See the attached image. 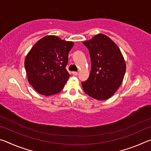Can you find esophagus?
<instances>
[{
    "mask_svg": "<svg viewBox=\"0 0 151 151\" xmlns=\"http://www.w3.org/2000/svg\"><path fill=\"white\" fill-rule=\"evenodd\" d=\"M72 74L74 76H77L78 75V73L75 72V71H73V72H72Z\"/></svg>",
    "mask_w": 151,
    "mask_h": 151,
    "instance_id": "esophagus-1",
    "label": "esophagus"
}]
</instances>
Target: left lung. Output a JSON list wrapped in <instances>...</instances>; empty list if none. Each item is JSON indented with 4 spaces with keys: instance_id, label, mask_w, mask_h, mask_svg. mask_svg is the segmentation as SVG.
Returning a JSON list of instances; mask_svg holds the SVG:
<instances>
[{
    "instance_id": "1",
    "label": "left lung",
    "mask_w": 151,
    "mask_h": 151,
    "mask_svg": "<svg viewBox=\"0 0 151 151\" xmlns=\"http://www.w3.org/2000/svg\"><path fill=\"white\" fill-rule=\"evenodd\" d=\"M83 43L88 49L91 60L90 75L82 83L83 90L94 99L106 100L123 81L127 67L123 56L118 46L101 33Z\"/></svg>"
}]
</instances>
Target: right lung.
<instances>
[{
    "label": "right lung",
    "mask_w": 151,
    "mask_h": 151,
    "mask_svg": "<svg viewBox=\"0 0 151 151\" xmlns=\"http://www.w3.org/2000/svg\"><path fill=\"white\" fill-rule=\"evenodd\" d=\"M73 46L72 41L48 35L38 40L28 52L24 59L28 81L37 93L51 96L63 90L69 78L66 66Z\"/></svg>",
    "instance_id": "obj_1"
}]
</instances>
